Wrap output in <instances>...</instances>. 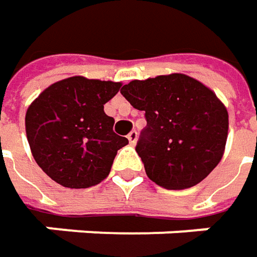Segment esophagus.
Here are the masks:
<instances>
[{"mask_svg": "<svg viewBox=\"0 0 257 257\" xmlns=\"http://www.w3.org/2000/svg\"><path fill=\"white\" fill-rule=\"evenodd\" d=\"M127 139H128L130 144H132V146H134V144L137 143V132H136V130L130 132V133H128V136H127Z\"/></svg>", "mask_w": 257, "mask_h": 257, "instance_id": "esophagus-1", "label": "esophagus"}]
</instances>
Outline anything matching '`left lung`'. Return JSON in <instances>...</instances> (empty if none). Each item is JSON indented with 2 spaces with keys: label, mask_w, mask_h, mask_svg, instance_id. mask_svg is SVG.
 <instances>
[{
  "label": "left lung",
  "mask_w": 257,
  "mask_h": 257,
  "mask_svg": "<svg viewBox=\"0 0 257 257\" xmlns=\"http://www.w3.org/2000/svg\"><path fill=\"white\" fill-rule=\"evenodd\" d=\"M147 125L136 146L150 180L182 190L206 179L222 160L229 130L224 104L186 74L133 80L120 90Z\"/></svg>",
  "instance_id": "left-lung-1"
}]
</instances>
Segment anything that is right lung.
<instances>
[{
  "label": "right lung",
  "instance_id": "1",
  "mask_svg": "<svg viewBox=\"0 0 257 257\" xmlns=\"http://www.w3.org/2000/svg\"><path fill=\"white\" fill-rule=\"evenodd\" d=\"M120 87L75 75L45 88L28 107L25 132L31 153L54 182L85 189L108 176L117 150L128 144L113 132V117L104 113V104Z\"/></svg>",
  "mask_w": 257,
  "mask_h": 257
}]
</instances>
